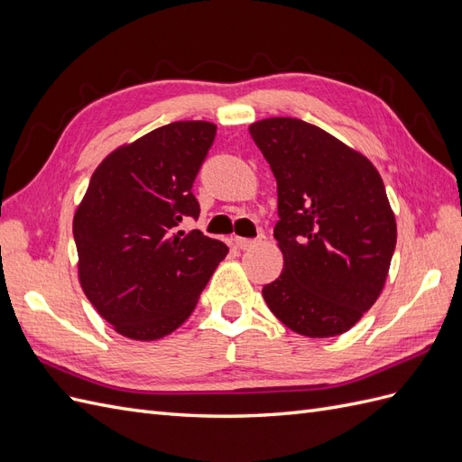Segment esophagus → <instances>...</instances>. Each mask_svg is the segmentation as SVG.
Instances as JSON below:
<instances>
[{
	"mask_svg": "<svg viewBox=\"0 0 462 462\" xmlns=\"http://www.w3.org/2000/svg\"><path fill=\"white\" fill-rule=\"evenodd\" d=\"M235 243L241 250H250V248H254V246L260 245V239H258V236H256V239H243V236H236Z\"/></svg>",
	"mask_w": 462,
	"mask_h": 462,
	"instance_id": "esophagus-1",
	"label": "esophagus"
}]
</instances>
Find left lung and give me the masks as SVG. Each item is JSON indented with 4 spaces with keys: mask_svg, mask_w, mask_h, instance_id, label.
<instances>
[{
    "mask_svg": "<svg viewBox=\"0 0 462 462\" xmlns=\"http://www.w3.org/2000/svg\"><path fill=\"white\" fill-rule=\"evenodd\" d=\"M248 131L277 180L273 236L285 258L263 300L306 337L341 335L380 297L395 253L383 180L362 153L302 119Z\"/></svg>",
    "mask_w": 462,
    "mask_h": 462,
    "instance_id": "8db88e82",
    "label": "left lung"
}]
</instances>
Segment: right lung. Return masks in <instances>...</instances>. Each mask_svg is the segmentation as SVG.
Listing matches in <instances>:
<instances>
[{
    "mask_svg": "<svg viewBox=\"0 0 462 462\" xmlns=\"http://www.w3.org/2000/svg\"><path fill=\"white\" fill-rule=\"evenodd\" d=\"M216 125L177 121L121 146L97 165L77 208L73 235L88 300L117 333L153 341L192 314L229 248L199 229L194 179Z\"/></svg>",
    "mask_w": 462,
    "mask_h": 462,
    "instance_id": "right-lung-1",
    "label": "right lung"
}]
</instances>
